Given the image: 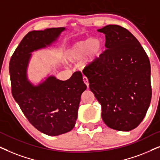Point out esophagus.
I'll return each instance as SVG.
<instances>
[{"instance_id": "esophagus-1", "label": "esophagus", "mask_w": 160, "mask_h": 160, "mask_svg": "<svg viewBox=\"0 0 160 160\" xmlns=\"http://www.w3.org/2000/svg\"><path fill=\"white\" fill-rule=\"evenodd\" d=\"M83 82H84V83L86 85V86H87V88H89V82H88V78H86V77H83Z\"/></svg>"}]
</instances>
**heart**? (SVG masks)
I'll return each instance as SVG.
<instances>
[{"instance_id":"b5f03b06","label":"heart","mask_w":160,"mask_h":160,"mask_svg":"<svg viewBox=\"0 0 160 160\" xmlns=\"http://www.w3.org/2000/svg\"><path fill=\"white\" fill-rule=\"evenodd\" d=\"M105 43L101 38L80 40L69 46L66 52V58L70 62H75L84 56L82 64H91L101 58Z\"/></svg>"}]
</instances>
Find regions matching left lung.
Segmentation results:
<instances>
[{
  "instance_id": "1",
  "label": "left lung",
  "mask_w": 160,
  "mask_h": 160,
  "mask_svg": "<svg viewBox=\"0 0 160 160\" xmlns=\"http://www.w3.org/2000/svg\"><path fill=\"white\" fill-rule=\"evenodd\" d=\"M101 58L84 74L102 106V118L110 128L130 131L146 116L152 99L151 66L148 55L128 30L108 25Z\"/></svg>"
}]
</instances>
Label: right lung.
<instances>
[{"mask_svg": "<svg viewBox=\"0 0 160 160\" xmlns=\"http://www.w3.org/2000/svg\"><path fill=\"white\" fill-rule=\"evenodd\" d=\"M65 28H52L28 33L9 62L12 93L25 117L41 132L57 136L71 131L75 125L82 93L87 86L81 72L69 80L49 76L39 84L28 80L27 69L31 52L50 46Z\"/></svg>", "mask_w": 160, "mask_h": 160, "instance_id": "add662e5", "label": "right lung"}]
</instances>
